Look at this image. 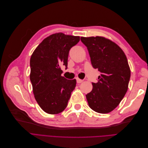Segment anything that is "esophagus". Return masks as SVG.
Returning <instances> with one entry per match:
<instances>
[{"label":"esophagus","mask_w":148,"mask_h":148,"mask_svg":"<svg viewBox=\"0 0 148 148\" xmlns=\"http://www.w3.org/2000/svg\"><path fill=\"white\" fill-rule=\"evenodd\" d=\"M83 82V80H82V79H79V78H77V83H82Z\"/></svg>","instance_id":"1"}]
</instances>
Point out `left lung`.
<instances>
[{
	"mask_svg": "<svg viewBox=\"0 0 148 148\" xmlns=\"http://www.w3.org/2000/svg\"><path fill=\"white\" fill-rule=\"evenodd\" d=\"M87 47L91 64L101 75L86 95L94 111L107 114L116 108L126 94L131 71L125 53L117 44L102 36L81 37Z\"/></svg>",
	"mask_w": 148,
	"mask_h": 148,
	"instance_id": "obj_1",
	"label": "left lung"
}]
</instances>
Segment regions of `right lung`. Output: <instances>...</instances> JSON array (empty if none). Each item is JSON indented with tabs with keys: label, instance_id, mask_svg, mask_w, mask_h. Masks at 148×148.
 I'll use <instances>...</instances> for the list:
<instances>
[{
	"label": "right lung",
	"instance_id": "add662e5",
	"mask_svg": "<svg viewBox=\"0 0 148 148\" xmlns=\"http://www.w3.org/2000/svg\"><path fill=\"white\" fill-rule=\"evenodd\" d=\"M79 41V36L53 34L36 48L30 59V80L36 101L49 114L64 111L76 86V79L62 77L60 65L67 67L70 49Z\"/></svg>",
	"mask_w": 148,
	"mask_h": 148
}]
</instances>
